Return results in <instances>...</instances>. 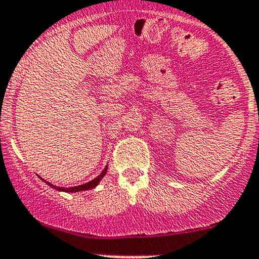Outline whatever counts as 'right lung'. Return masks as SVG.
Segmentation results:
<instances>
[{
	"label": "right lung",
	"instance_id": "right-lung-1",
	"mask_svg": "<svg viewBox=\"0 0 259 259\" xmlns=\"http://www.w3.org/2000/svg\"><path fill=\"white\" fill-rule=\"evenodd\" d=\"M106 171H108V165L105 166V168H104V170L101 171L100 173V176H98L96 177L95 179H93V180H90V182L89 183H86V184H81V185H77V187H71V188H62V187H56V185H52L51 183H49V182H45V180H44V182L46 183V184L48 185H50V187H52L54 188V189H56V190H59V192H67V193H76V192H82V190H89V189H93V188H95L96 185L99 184V183H100V180L104 178V177H105V174H106Z\"/></svg>",
	"mask_w": 259,
	"mask_h": 259
}]
</instances>
